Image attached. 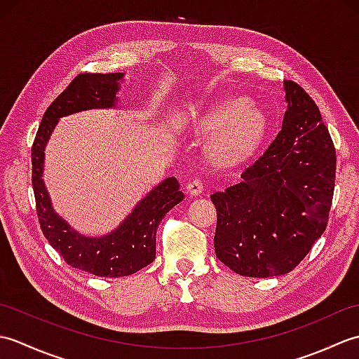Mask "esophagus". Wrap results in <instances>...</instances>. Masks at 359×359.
<instances>
[{
    "instance_id": "esophagus-1",
    "label": "esophagus",
    "mask_w": 359,
    "mask_h": 359,
    "mask_svg": "<svg viewBox=\"0 0 359 359\" xmlns=\"http://www.w3.org/2000/svg\"><path fill=\"white\" fill-rule=\"evenodd\" d=\"M187 191H188V194H191V196H199L203 191L202 180L201 179L189 180L188 185H187Z\"/></svg>"
}]
</instances>
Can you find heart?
Masks as SVG:
<instances>
[{"mask_svg": "<svg viewBox=\"0 0 359 359\" xmlns=\"http://www.w3.org/2000/svg\"><path fill=\"white\" fill-rule=\"evenodd\" d=\"M179 126L199 134L216 133L211 148L219 156L233 157L251 149L265 131V116L243 95H228L211 103L199 117L180 116Z\"/></svg>", "mask_w": 359, "mask_h": 359, "instance_id": "obj_1", "label": "heart"}]
</instances>
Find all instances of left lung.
I'll list each match as a JSON object with an SVG mask.
<instances>
[{
  "instance_id": "left-lung-1",
  "label": "left lung",
  "mask_w": 359,
  "mask_h": 359,
  "mask_svg": "<svg viewBox=\"0 0 359 359\" xmlns=\"http://www.w3.org/2000/svg\"><path fill=\"white\" fill-rule=\"evenodd\" d=\"M284 93L287 109L276 139L239 184L211 194L216 256L248 278L292 271L329 222L337 172L332 137L306 90L285 80Z\"/></svg>"
}]
</instances>
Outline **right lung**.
<instances>
[{
	"label": "right lung",
	"mask_w": 359,
	"mask_h": 359,
	"mask_svg": "<svg viewBox=\"0 0 359 359\" xmlns=\"http://www.w3.org/2000/svg\"><path fill=\"white\" fill-rule=\"evenodd\" d=\"M125 74H80L46 109L32 144V187L36 215L44 238L67 265L95 276H129L156 259V233L160 220L184 201L179 182L168 177L135 205L116 230L90 238L57 215L44 187V149L58 120L88 109L116 108Z\"/></svg>",
	"instance_id": "obj_1"
}]
</instances>
